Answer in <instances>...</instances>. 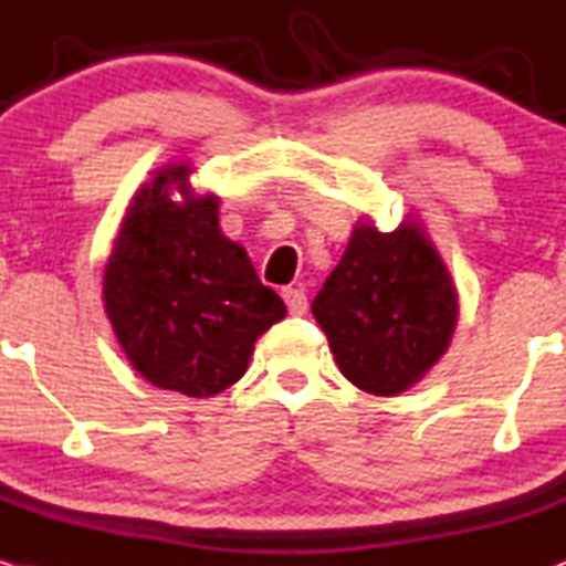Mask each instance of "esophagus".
I'll return each instance as SVG.
<instances>
[{"instance_id": "34e87169", "label": "esophagus", "mask_w": 566, "mask_h": 566, "mask_svg": "<svg viewBox=\"0 0 566 566\" xmlns=\"http://www.w3.org/2000/svg\"><path fill=\"white\" fill-rule=\"evenodd\" d=\"M283 298H285V304H289V312L294 317H302L304 312H307V294H304V289L289 285V289H283Z\"/></svg>"}]
</instances>
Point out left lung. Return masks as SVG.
<instances>
[{
	"instance_id": "1",
	"label": "left lung",
	"mask_w": 566,
	"mask_h": 566,
	"mask_svg": "<svg viewBox=\"0 0 566 566\" xmlns=\"http://www.w3.org/2000/svg\"><path fill=\"white\" fill-rule=\"evenodd\" d=\"M338 370L357 389L395 397L448 352L458 291L421 222L381 232L360 219L342 262L312 302Z\"/></svg>"
}]
</instances>
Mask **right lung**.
Returning <instances> with one entry per match:
<instances>
[{
  "instance_id": "right-lung-1",
  "label": "right lung",
  "mask_w": 566,
  "mask_h": 566,
  "mask_svg": "<svg viewBox=\"0 0 566 566\" xmlns=\"http://www.w3.org/2000/svg\"><path fill=\"white\" fill-rule=\"evenodd\" d=\"M190 175V164H166L135 192L105 264L103 302L145 381L214 397L245 374L285 304L219 230V196H198Z\"/></svg>"
}]
</instances>
